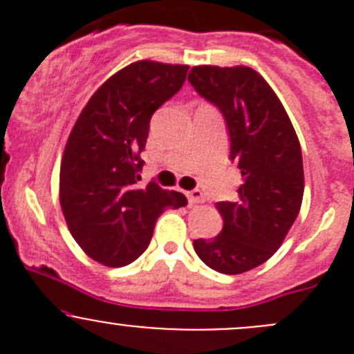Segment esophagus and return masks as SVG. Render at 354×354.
<instances>
[{"mask_svg":"<svg viewBox=\"0 0 354 354\" xmlns=\"http://www.w3.org/2000/svg\"><path fill=\"white\" fill-rule=\"evenodd\" d=\"M187 198H188V202H190V205H194V203H203V202H205V197H203V194L200 190L187 192Z\"/></svg>","mask_w":354,"mask_h":354,"instance_id":"esophagus-1","label":"esophagus"}]
</instances>
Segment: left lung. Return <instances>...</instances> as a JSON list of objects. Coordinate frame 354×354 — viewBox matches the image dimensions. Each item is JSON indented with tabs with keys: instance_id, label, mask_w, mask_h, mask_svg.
<instances>
[{
	"instance_id": "1",
	"label": "left lung",
	"mask_w": 354,
	"mask_h": 354,
	"mask_svg": "<svg viewBox=\"0 0 354 354\" xmlns=\"http://www.w3.org/2000/svg\"><path fill=\"white\" fill-rule=\"evenodd\" d=\"M188 80L224 114L231 160L243 183L234 202H217L223 231L194 248L205 266L243 274L269 260L283 245L305 190L298 135L283 102L250 66H194Z\"/></svg>"
}]
</instances>
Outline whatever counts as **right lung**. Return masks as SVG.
<instances>
[{
	"mask_svg": "<svg viewBox=\"0 0 354 354\" xmlns=\"http://www.w3.org/2000/svg\"><path fill=\"white\" fill-rule=\"evenodd\" d=\"M187 71L188 65L151 59L130 63L92 94L71 128L59 203L71 236L102 266L135 262L162 210L187 205L180 192L137 183L152 114L180 91Z\"/></svg>",
	"mask_w": 354,
	"mask_h": 354,
	"instance_id": "obj_1",
	"label": "right lung"
}]
</instances>
